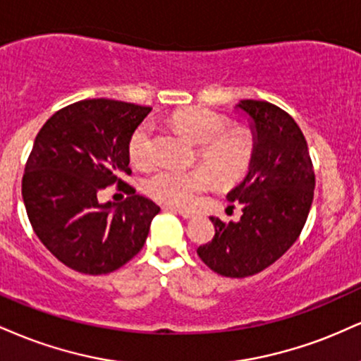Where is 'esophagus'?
Instances as JSON below:
<instances>
[{
  "instance_id": "obj_1",
  "label": "esophagus",
  "mask_w": 361,
  "mask_h": 361,
  "mask_svg": "<svg viewBox=\"0 0 361 361\" xmlns=\"http://www.w3.org/2000/svg\"><path fill=\"white\" fill-rule=\"evenodd\" d=\"M168 210H171V212H175V214H178V215H181L183 216V219H193L195 216V212H192V210H185V208H178V207H166Z\"/></svg>"
}]
</instances>
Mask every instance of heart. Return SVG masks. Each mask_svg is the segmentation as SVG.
Returning a JSON list of instances; mask_svg holds the SVG:
<instances>
[{"instance_id":"obj_1","label":"heart","mask_w":361,"mask_h":361,"mask_svg":"<svg viewBox=\"0 0 361 361\" xmlns=\"http://www.w3.org/2000/svg\"><path fill=\"white\" fill-rule=\"evenodd\" d=\"M173 124L198 145V158L222 183H233L245 175L254 154V142L245 129L228 128L227 117L205 107H190L173 114ZM153 126L142 123L129 139V158L136 166L151 161ZM214 176L205 168H158L145 180L147 195L171 205L190 207L212 188Z\"/></svg>"}]
</instances>
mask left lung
I'll use <instances>...</instances> for the list:
<instances>
[{"mask_svg": "<svg viewBox=\"0 0 361 361\" xmlns=\"http://www.w3.org/2000/svg\"><path fill=\"white\" fill-rule=\"evenodd\" d=\"M235 109L249 119L254 141L249 171L227 195L240 203L242 216L228 224L210 216L215 235L197 252L216 274L249 277L298 240L314 195V169L305 134L288 112L250 99Z\"/></svg>", "mask_w": 361, "mask_h": 361, "instance_id": "1", "label": "left lung"}]
</instances>
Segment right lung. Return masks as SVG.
<instances>
[{
    "label": "right lung",
    "mask_w": 361,
    "mask_h": 361,
    "mask_svg": "<svg viewBox=\"0 0 361 361\" xmlns=\"http://www.w3.org/2000/svg\"><path fill=\"white\" fill-rule=\"evenodd\" d=\"M151 107L87 99L43 124L25 166L21 195L30 224L60 262L82 274H107L145 245L159 207L134 192L123 203L97 195L123 185L129 139Z\"/></svg>",
    "instance_id": "right-lung-1"
}]
</instances>
